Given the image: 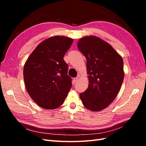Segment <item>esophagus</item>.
<instances>
[{"label": "esophagus", "mask_w": 146, "mask_h": 146, "mask_svg": "<svg viewBox=\"0 0 146 146\" xmlns=\"http://www.w3.org/2000/svg\"><path fill=\"white\" fill-rule=\"evenodd\" d=\"M78 77H76V78H74V79H73V82H74V83H76L77 81H78Z\"/></svg>", "instance_id": "1"}]
</instances>
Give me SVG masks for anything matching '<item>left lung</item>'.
I'll return each instance as SVG.
<instances>
[{
	"label": "left lung",
	"mask_w": 146,
	"mask_h": 146,
	"mask_svg": "<svg viewBox=\"0 0 146 146\" xmlns=\"http://www.w3.org/2000/svg\"><path fill=\"white\" fill-rule=\"evenodd\" d=\"M77 47L86 58L89 85L80 94L85 107L92 111L107 108L116 98L124 78L121 56L108 42L94 36L79 39Z\"/></svg>",
	"instance_id": "1"
}]
</instances>
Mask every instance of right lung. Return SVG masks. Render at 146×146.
Returning a JSON list of instances; mask_svg holds the SVG:
<instances>
[{
  "instance_id": "right-lung-1",
  "label": "right lung",
  "mask_w": 146,
  "mask_h": 146,
  "mask_svg": "<svg viewBox=\"0 0 146 146\" xmlns=\"http://www.w3.org/2000/svg\"><path fill=\"white\" fill-rule=\"evenodd\" d=\"M72 42L68 37H50L39 44L26 61L23 72L26 90L41 108L59 107L71 88L72 78L63 58Z\"/></svg>"
}]
</instances>
